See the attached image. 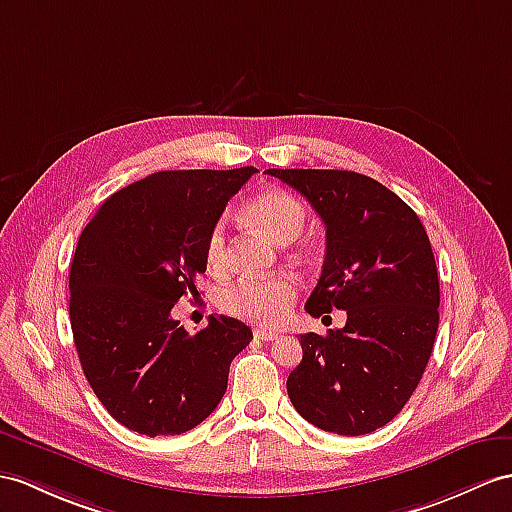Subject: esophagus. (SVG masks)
I'll use <instances>...</instances> for the list:
<instances>
[{"label": "esophagus", "mask_w": 512, "mask_h": 512, "mask_svg": "<svg viewBox=\"0 0 512 512\" xmlns=\"http://www.w3.org/2000/svg\"><path fill=\"white\" fill-rule=\"evenodd\" d=\"M254 336L258 341H276L278 339V332L276 330H267V328H256Z\"/></svg>", "instance_id": "34e87169"}]
</instances>
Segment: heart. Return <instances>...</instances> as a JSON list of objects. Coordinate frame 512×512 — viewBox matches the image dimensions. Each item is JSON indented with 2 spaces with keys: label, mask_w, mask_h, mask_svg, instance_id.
<instances>
[{
  "label": "heart",
  "mask_w": 512,
  "mask_h": 512,
  "mask_svg": "<svg viewBox=\"0 0 512 512\" xmlns=\"http://www.w3.org/2000/svg\"><path fill=\"white\" fill-rule=\"evenodd\" d=\"M245 219L256 228L265 230L280 245L293 243L306 226V206L299 197L284 189H269L252 197L245 206ZM206 263L213 271H223L230 265V247L226 223L217 221L206 236ZM297 295V282L291 276L243 278L223 289L219 306L228 315L245 321L273 326L291 313Z\"/></svg>",
  "instance_id": "obj_1"
}]
</instances>
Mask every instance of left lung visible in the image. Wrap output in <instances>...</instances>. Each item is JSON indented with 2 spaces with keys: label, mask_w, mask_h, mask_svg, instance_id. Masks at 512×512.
Returning <instances> with one entry per match:
<instances>
[{
  "label": "left lung",
  "mask_w": 512,
  "mask_h": 512,
  "mask_svg": "<svg viewBox=\"0 0 512 512\" xmlns=\"http://www.w3.org/2000/svg\"><path fill=\"white\" fill-rule=\"evenodd\" d=\"M302 193L326 223V260L306 302L321 317L345 310L341 330L299 334L291 404L313 426L360 436L410 400L439 328V273L415 210L380 182L339 169H267Z\"/></svg>",
  "instance_id": "1"
}]
</instances>
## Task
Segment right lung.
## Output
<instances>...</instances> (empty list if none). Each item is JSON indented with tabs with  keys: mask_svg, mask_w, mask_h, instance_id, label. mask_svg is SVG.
I'll return each instance as SVG.
<instances>
[{
	"mask_svg": "<svg viewBox=\"0 0 512 512\" xmlns=\"http://www.w3.org/2000/svg\"><path fill=\"white\" fill-rule=\"evenodd\" d=\"M258 169L158 171L110 195L69 271V317L82 371L121 426L145 436L199 426L228 389L232 358L254 339L210 317L189 334L171 317L206 271V236Z\"/></svg>",
	"mask_w": 512,
	"mask_h": 512,
	"instance_id": "obj_1",
	"label": "right lung"
}]
</instances>
